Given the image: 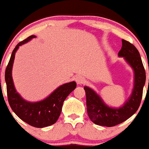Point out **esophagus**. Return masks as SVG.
Segmentation results:
<instances>
[{"instance_id": "obj_1", "label": "esophagus", "mask_w": 149, "mask_h": 149, "mask_svg": "<svg viewBox=\"0 0 149 149\" xmlns=\"http://www.w3.org/2000/svg\"><path fill=\"white\" fill-rule=\"evenodd\" d=\"M75 81L77 82V84H84V81H85V78H84V76L78 75L75 78Z\"/></svg>"}]
</instances>
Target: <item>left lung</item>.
I'll list each match as a JSON object with an SVG mask.
<instances>
[{
	"label": "left lung",
	"mask_w": 149,
	"mask_h": 149,
	"mask_svg": "<svg viewBox=\"0 0 149 149\" xmlns=\"http://www.w3.org/2000/svg\"><path fill=\"white\" fill-rule=\"evenodd\" d=\"M119 57H124L135 71V85L132 94L123 106L112 108L107 106L102 98L88 87H84L86 93L87 111L90 119L97 125L113 127L132 117L141 104L143 87L146 84V71L139 51L130 42L122 39ZM149 81V80H148Z\"/></svg>",
	"instance_id": "8db88e82"
}]
</instances>
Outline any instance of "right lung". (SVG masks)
<instances>
[{"mask_svg":"<svg viewBox=\"0 0 149 149\" xmlns=\"http://www.w3.org/2000/svg\"><path fill=\"white\" fill-rule=\"evenodd\" d=\"M33 38H35V36L31 35L19 42L15 48L13 50L10 61L5 71L7 94L10 108L17 115V117L33 127L44 128L52 125L58 121L61 112L63 102L68 96L69 94L75 88L77 84L75 81L64 84L56 89L54 92H52L47 98L34 103L24 101L19 95L14 88L11 76L15 52H17L19 46L25 44Z\"/></svg>","mask_w":149,"mask_h":149,"instance_id":"add662e5","label":"right lung"}]
</instances>
